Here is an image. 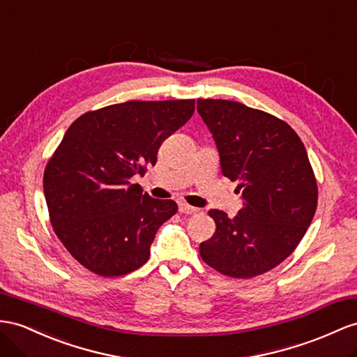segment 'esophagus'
<instances>
[{"label":"esophagus","mask_w":357,"mask_h":357,"mask_svg":"<svg viewBox=\"0 0 357 357\" xmlns=\"http://www.w3.org/2000/svg\"><path fill=\"white\" fill-rule=\"evenodd\" d=\"M179 213H182V214H195V213H197V208L191 206L185 202H179Z\"/></svg>","instance_id":"1"}]
</instances>
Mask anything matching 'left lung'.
<instances>
[{
	"label": "left lung",
	"mask_w": 357,
	"mask_h": 357,
	"mask_svg": "<svg viewBox=\"0 0 357 357\" xmlns=\"http://www.w3.org/2000/svg\"><path fill=\"white\" fill-rule=\"evenodd\" d=\"M211 131L222 173L238 181V215L211 209L215 232L200 257L218 273L249 279L274 268L296 250L312 222L318 187L305 144L276 116L235 100L197 99Z\"/></svg>",
	"instance_id": "obj_1"
}]
</instances>
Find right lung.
<instances>
[{"label":"right lung","mask_w":357,"mask_h":357,"mask_svg":"<svg viewBox=\"0 0 357 357\" xmlns=\"http://www.w3.org/2000/svg\"><path fill=\"white\" fill-rule=\"evenodd\" d=\"M195 113V99L128 100L72 123L43 173L54 232L81 266L104 278L140 268L173 200L142 193L131 178L157 162L161 143Z\"/></svg>","instance_id":"add662e5"}]
</instances>
